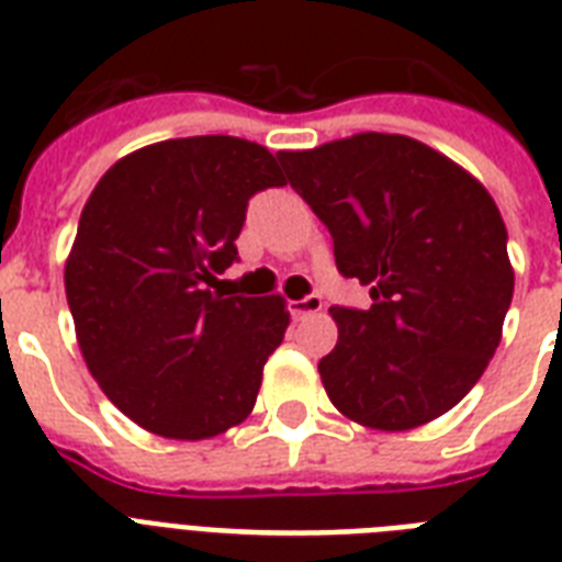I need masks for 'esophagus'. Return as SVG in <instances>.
<instances>
[{
  "mask_svg": "<svg viewBox=\"0 0 562 562\" xmlns=\"http://www.w3.org/2000/svg\"><path fill=\"white\" fill-rule=\"evenodd\" d=\"M321 308H324V300L317 297V294H308V297H303V300H291V303H289L291 317H306V315H315V312H321Z\"/></svg>",
  "mask_w": 562,
  "mask_h": 562,
  "instance_id": "esophagus-1",
  "label": "esophagus"
}]
</instances>
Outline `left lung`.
<instances>
[{
    "label": "left lung",
    "instance_id": "8db88e82",
    "mask_svg": "<svg viewBox=\"0 0 562 562\" xmlns=\"http://www.w3.org/2000/svg\"><path fill=\"white\" fill-rule=\"evenodd\" d=\"M277 160L333 233L338 271L373 300L329 308L338 344L317 370L335 408L375 431L454 408L487 370L514 297L496 201L402 134H352Z\"/></svg>",
    "mask_w": 562,
    "mask_h": 562
}]
</instances>
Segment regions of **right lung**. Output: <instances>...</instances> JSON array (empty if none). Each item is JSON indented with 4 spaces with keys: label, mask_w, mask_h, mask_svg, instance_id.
I'll list each match as a JSON object with an SVG mask.
<instances>
[{
    "label": "right lung",
    "mask_w": 562,
    "mask_h": 562,
    "mask_svg": "<svg viewBox=\"0 0 562 562\" xmlns=\"http://www.w3.org/2000/svg\"><path fill=\"white\" fill-rule=\"evenodd\" d=\"M277 157L238 136L145 145L83 203L64 285L81 356L113 405L169 440H206L254 411L289 329L285 297H224L247 201L282 187Z\"/></svg>",
    "instance_id": "1"
}]
</instances>
